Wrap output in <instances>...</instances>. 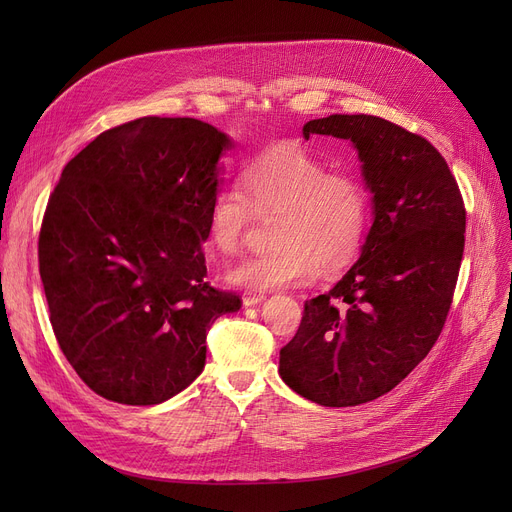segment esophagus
Returning a JSON list of instances; mask_svg holds the SVG:
<instances>
[{
	"label": "esophagus",
	"mask_w": 512,
	"mask_h": 512,
	"mask_svg": "<svg viewBox=\"0 0 512 512\" xmlns=\"http://www.w3.org/2000/svg\"><path fill=\"white\" fill-rule=\"evenodd\" d=\"M263 299H265V294H263V292H257V290H247L245 294H242V303H245L247 307L257 305V303H261Z\"/></svg>",
	"instance_id": "34e87169"
}]
</instances>
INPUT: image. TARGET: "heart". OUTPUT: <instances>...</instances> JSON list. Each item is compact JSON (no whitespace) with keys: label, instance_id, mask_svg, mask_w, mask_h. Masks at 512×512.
I'll list each match as a JSON object with an SVG mask.
<instances>
[{"label":"heart","instance_id":"b5f03b06","mask_svg":"<svg viewBox=\"0 0 512 512\" xmlns=\"http://www.w3.org/2000/svg\"><path fill=\"white\" fill-rule=\"evenodd\" d=\"M240 186H222L207 209L215 251L236 255L257 213H276V249L238 263L228 280L249 290L309 282L319 267L336 272L351 263L369 226V191L351 170H330L326 159L301 145L261 151L240 170Z\"/></svg>","mask_w":512,"mask_h":512}]
</instances>
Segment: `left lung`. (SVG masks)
<instances>
[{"mask_svg": "<svg viewBox=\"0 0 512 512\" xmlns=\"http://www.w3.org/2000/svg\"><path fill=\"white\" fill-rule=\"evenodd\" d=\"M303 134L353 141L375 220L361 259L305 301L280 375L317 405L355 407L390 392L432 351L459 280L467 211L446 159L421 134L367 114L311 120Z\"/></svg>", "mask_w": 512, "mask_h": 512, "instance_id": "1", "label": "left lung"}]
</instances>
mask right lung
<instances>
[{
    "label": "right lung",
    "mask_w": 512,
    "mask_h": 512,
    "mask_svg": "<svg viewBox=\"0 0 512 512\" xmlns=\"http://www.w3.org/2000/svg\"><path fill=\"white\" fill-rule=\"evenodd\" d=\"M228 137L145 116L101 132L49 195L39 274L64 357L95 394L159 405L205 367L207 332L240 309L207 282V209Z\"/></svg>",
    "instance_id": "add662e5"
}]
</instances>
